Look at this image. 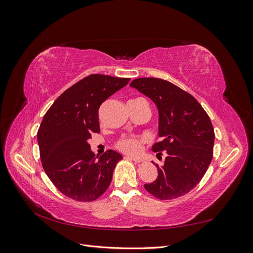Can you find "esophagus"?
<instances>
[{"instance_id": "34e87169", "label": "esophagus", "mask_w": 253, "mask_h": 253, "mask_svg": "<svg viewBox=\"0 0 253 253\" xmlns=\"http://www.w3.org/2000/svg\"><path fill=\"white\" fill-rule=\"evenodd\" d=\"M126 159L133 160V162H134L135 164H139V163L142 162V160H141L140 158H136V157H132V156H126Z\"/></svg>"}]
</instances>
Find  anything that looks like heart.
Masks as SVG:
<instances>
[{
  "mask_svg": "<svg viewBox=\"0 0 253 253\" xmlns=\"http://www.w3.org/2000/svg\"><path fill=\"white\" fill-rule=\"evenodd\" d=\"M135 100H144V99L138 98ZM145 142L144 138H139V137L135 136H125L118 140L116 143V147L121 152L126 153L129 155H137L139 154L142 150V145Z\"/></svg>",
  "mask_w": 253,
  "mask_h": 253,
  "instance_id": "b5f03b06",
  "label": "heart"
}]
</instances>
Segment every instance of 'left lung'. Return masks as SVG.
Returning <instances> with one entry per match:
<instances>
[{
    "mask_svg": "<svg viewBox=\"0 0 253 253\" xmlns=\"http://www.w3.org/2000/svg\"><path fill=\"white\" fill-rule=\"evenodd\" d=\"M155 102L159 137L153 152L166 155L155 181L144 185L150 194L169 201L189 193L202 180L213 157L214 134L208 114L196 99L159 78H138L129 84Z\"/></svg>",
    "mask_w": 253,
    "mask_h": 253,
    "instance_id": "8db88e82",
    "label": "left lung"
}]
</instances>
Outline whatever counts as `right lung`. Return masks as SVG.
Returning a JSON list of instances; mask_svg holds the SVG:
<instances>
[{
	"label": "right lung",
	"instance_id": "add662e5",
	"mask_svg": "<svg viewBox=\"0 0 253 253\" xmlns=\"http://www.w3.org/2000/svg\"><path fill=\"white\" fill-rule=\"evenodd\" d=\"M129 80L89 75L61 94L44 115L37 134L43 169L60 192L74 201L93 202L110 187L122 156L108 150L97 158L87 140L100 132L102 102Z\"/></svg>",
	"mask_w": 253,
	"mask_h": 253
}]
</instances>
